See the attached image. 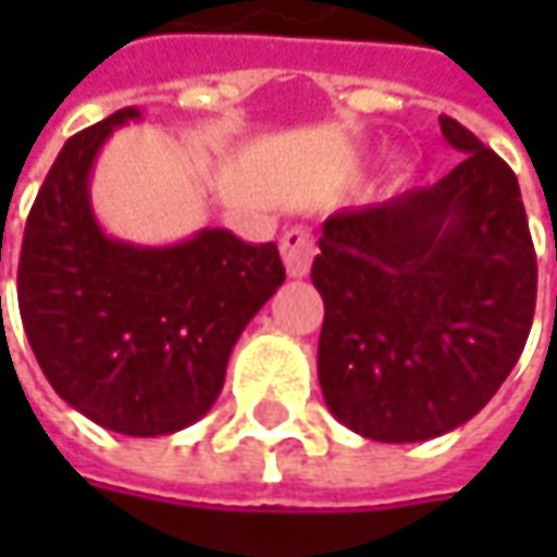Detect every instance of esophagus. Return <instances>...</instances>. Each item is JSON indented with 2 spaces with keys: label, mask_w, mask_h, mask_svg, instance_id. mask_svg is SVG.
I'll return each mask as SVG.
<instances>
[{
  "label": "esophagus",
  "mask_w": 557,
  "mask_h": 557,
  "mask_svg": "<svg viewBox=\"0 0 557 557\" xmlns=\"http://www.w3.org/2000/svg\"><path fill=\"white\" fill-rule=\"evenodd\" d=\"M312 253H315V242H312L310 228L294 225L282 235V260H285L290 278H304L310 272Z\"/></svg>",
  "instance_id": "1"
}]
</instances>
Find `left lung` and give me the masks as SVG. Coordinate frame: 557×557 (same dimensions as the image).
<instances>
[{"instance_id": "8db88e82", "label": "left lung", "mask_w": 557, "mask_h": 557, "mask_svg": "<svg viewBox=\"0 0 557 557\" xmlns=\"http://www.w3.org/2000/svg\"><path fill=\"white\" fill-rule=\"evenodd\" d=\"M465 158L440 183L322 223L319 384L332 416L377 443L434 440L474 418L524 350L536 253L511 166L459 120Z\"/></svg>"}]
</instances>
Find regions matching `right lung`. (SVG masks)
<instances>
[{"label":"right lung","instance_id":"obj_1","mask_svg":"<svg viewBox=\"0 0 557 557\" xmlns=\"http://www.w3.org/2000/svg\"><path fill=\"white\" fill-rule=\"evenodd\" d=\"M139 108L64 141L33 201L17 307L54 394L126 437L176 434L210 412L245 325L285 282L278 247L201 228L180 245L104 235L89 201L101 145Z\"/></svg>","mask_w":557,"mask_h":557}]
</instances>
